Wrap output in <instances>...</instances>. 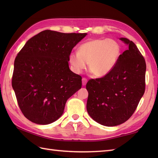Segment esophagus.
<instances>
[{"label":"esophagus","instance_id":"esophagus-1","mask_svg":"<svg viewBox=\"0 0 158 158\" xmlns=\"http://www.w3.org/2000/svg\"><path fill=\"white\" fill-rule=\"evenodd\" d=\"M87 82H88V80H87L86 78H83L82 79V84H83V85H85Z\"/></svg>","mask_w":158,"mask_h":158}]
</instances>
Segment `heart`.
I'll use <instances>...</instances> for the list:
<instances>
[{
  "mask_svg": "<svg viewBox=\"0 0 158 158\" xmlns=\"http://www.w3.org/2000/svg\"><path fill=\"white\" fill-rule=\"evenodd\" d=\"M119 43L111 39H95L83 43L78 52L69 56L70 68L80 74L88 64V69L96 77L107 75L115 65L120 55Z\"/></svg>",
  "mask_w": 158,
  "mask_h": 158,
  "instance_id": "b5f03b06",
  "label": "heart"
}]
</instances>
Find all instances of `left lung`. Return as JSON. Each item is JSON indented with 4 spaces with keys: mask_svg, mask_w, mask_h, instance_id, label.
I'll use <instances>...</instances> for the list:
<instances>
[{
    "mask_svg": "<svg viewBox=\"0 0 158 158\" xmlns=\"http://www.w3.org/2000/svg\"><path fill=\"white\" fill-rule=\"evenodd\" d=\"M127 49L110 71L87 83V110L96 122L115 126L128 119L145 93L146 63L132 41L120 38Z\"/></svg>",
    "mask_w": 158,
    "mask_h": 158,
    "instance_id": "1",
    "label": "left lung"
}]
</instances>
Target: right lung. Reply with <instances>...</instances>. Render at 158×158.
I'll return each instance as SVG.
<instances>
[{"label":"right lung","mask_w":158,"mask_h":158,"mask_svg":"<svg viewBox=\"0 0 158 158\" xmlns=\"http://www.w3.org/2000/svg\"><path fill=\"white\" fill-rule=\"evenodd\" d=\"M87 33L46 30L26 43L14 62L12 87L20 110L32 122L59 119L66 100L81 88V77L69 69V56Z\"/></svg>","instance_id":"obj_1"}]
</instances>
